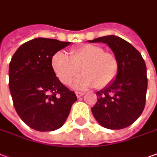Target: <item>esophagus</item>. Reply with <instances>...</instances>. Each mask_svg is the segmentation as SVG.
I'll return each mask as SVG.
<instances>
[{"label": "esophagus", "mask_w": 157, "mask_h": 157, "mask_svg": "<svg viewBox=\"0 0 157 157\" xmlns=\"http://www.w3.org/2000/svg\"><path fill=\"white\" fill-rule=\"evenodd\" d=\"M75 94H76V97L77 98H81L84 95V93H82V92H75Z\"/></svg>", "instance_id": "esophagus-1"}]
</instances>
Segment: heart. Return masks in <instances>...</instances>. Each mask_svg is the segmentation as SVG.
<instances>
[{
  "label": "heart",
  "instance_id": "1",
  "mask_svg": "<svg viewBox=\"0 0 157 157\" xmlns=\"http://www.w3.org/2000/svg\"><path fill=\"white\" fill-rule=\"evenodd\" d=\"M70 54L69 58L59 52L52 59V70L65 86H70L78 76L80 70L83 75L75 82V86L79 89L94 86L105 88L115 81L118 74L119 63L116 55L105 52L98 45H82L72 49Z\"/></svg>",
  "mask_w": 157,
  "mask_h": 157
}]
</instances>
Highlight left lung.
Segmentation results:
<instances>
[{
    "label": "left lung",
    "instance_id": "8db88e82",
    "mask_svg": "<svg viewBox=\"0 0 157 157\" xmlns=\"http://www.w3.org/2000/svg\"><path fill=\"white\" fill-rule=\"evenodd\" d=\"M90 42H103L112 49L119 63L116 80L97 92L92 113L98 123L109 129H122L143 112L146 100V65L140 52L127 40L115 36L98 37Z\"/></svg>",
    "mask_w": 157,
    "mask_h": 157
}]
</instances>
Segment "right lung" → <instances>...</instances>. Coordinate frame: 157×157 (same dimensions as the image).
I'll use <instances>...</instances> for the list:
<instances>
[{"label":"right lung","mask_w":157,"mask_h":157,"mask_svg":"<svg viewBox=\"0 0 157 157\" xmlns=\"http://www.w3.org/2000/svg\"><path fill=\"white\" fill-rule=\"evenodd\" d=\"M71 42L36 38L20 46L9 64V89L17 115L29 128L50 132L61 128L75 92L63 85L52 70L56 52Z\"/></svg>","instance_id":"add662e5"}]
</instances>
